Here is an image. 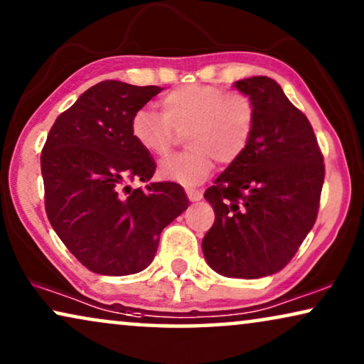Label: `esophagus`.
<instances>
[{
	"label": "esophagus",
	"mask_w": 364,
	"mask_h": 364,
	"mask_svg": "<svg viewBox=\"0 0 364 364\" xmlns=\"http://www.w3.org/2000/svg\"><path fill=\"white\" fill-rule=\"evenodd\" d=\"M186 192H187V197L191 202H197L202 198V192L196 191V188H186Z\"/></svg>",
	"instance_id": "34e87169"
}]
</instances>
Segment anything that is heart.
Returning a JSON list of instances; mask_svg holds the SVG:
<instances>
[{"label":"heart","instance_id":"obj_1","mask_svg":"<svg viewBox=\"0 0 364 364\" xmlns=\"http://www.w3.org/2000/svg\"><path fill=\"white\" fill-rule=\"evenodd\" d=\"M255 127V106L247 94L217 86L188 84L166 94L162 114L142 107L132 116L131 132L144 151L167 156L178 134H187V152L161 162L162 178L186 186L202 182L213 159L232 164L245 152Z\"/></svg>","mask_w":364,"mask_h":364}]
</instances>
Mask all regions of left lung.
I'll return each instance as SVG.
<instances>
[{
    "label": "left lung",
    "instance_id": "1",
    "mask_svg": "<svg viewBox=\"0 0 364 364\" xmlns=\"http://www.w3.org/2000/svg\"><path fill=\"white\" fill-rule=\"evenodd\" d=\"M233 87L253 101L255 127L245 152L203 193L215 222L202 252L212 270L250 280L280 272L315 225L325 166L310 121L273 79Z\"/></svg>",
    "mask_w": 364,
    "mask_h": 364
}]
</instances>
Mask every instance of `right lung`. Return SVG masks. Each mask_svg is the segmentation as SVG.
<instances>
[{
    "instance_id": "1",
    "label": "right lung",
    "mask_w": 364,
    "mask_h": 364,
    "mask_svg": "<svg viewBox=\"0 0 364 364\" xmlns=\"http://www.w3.org/2000/svg\"><path fill=\"white\" fill-rule=\"evenodd\" d=\"M162 91L102 81L56 119L41 154L44 205L68 250L99 275L151 265L161 232L187 210L176 182H152L156 162L131 132L132 116ZM146 182L131 189L127 180Z\"/></svg>"
}]
</instances>
